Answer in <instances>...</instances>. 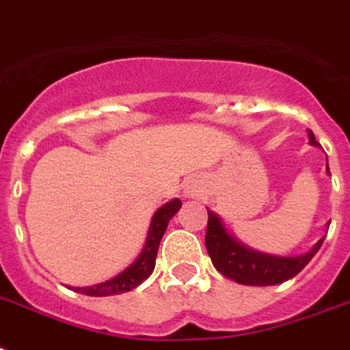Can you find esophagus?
Wrapping results in <instances>:
<instances>
[{"label":"esophagus","instance_id":"obj_1","mask_svg":"<svg viewBox=\"0 0 350 350\" xmlns=\"http://www.w3.org/2000/svg\"><path fill=\"white\" fill-rule=\"evenodd\" d=\"M200 183L198 181H189V183L185 185V190H183V196L185 198H198L200 196Z\"/></svg>","mask_w":350,"mask_h":350}]
</instances>
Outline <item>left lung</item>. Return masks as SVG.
Returning <instances> with one entry per match:
<instances>
[{
  "instance_id": "1",
  "label": "left lung",
  "mask_w": 350,
  "mask_h": 350,
  "mask_svg": "<svg viewBox=\"0 0 350 350\" xmlns=\"http://www.w3.org/2000/svg\"><path fill=\"white\" fill-rule=\"evenodd\" d=\"M309 144L320 146L311 131H309ZM323 239L325 237L318 241L311 252L298 257H275V255L260 254L232 237L228 230L224 228L223 221L208 210L204 244L214 268L224 277L246 286H275L300 273L309 260L317 255Z\"/></svg>"
}]
</instances>
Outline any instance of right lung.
<instances>
[{
    "label": "right lung",
    "instance_id": "right-lung-1",
    "mask_svg": "<svg viewBox=\"0 0 350 350\" xmlns=\"http://www.w3.org/2000/svg\"><path fill=\"white\" fill-rule=\"evenodd\" d=\"M181 208L180 200H172L165 203L161 208H158L150 219L149 234H147L146 246L142 250V254L138 255L135 262L131 264L129 268H126L122 273L113 277L111 280H106L102 284H95V286H88V288H72L73 291L82 295H90V297H109V295H120L127 293L131 289H135L136 286H140L144 280L150 277L152 269L156 264V255H158V246L163 237L169 224L170 217Z\"/></svg>",
    "mask_w": 350,
    "mask_h": 350
}]
</instances>
